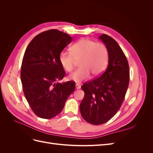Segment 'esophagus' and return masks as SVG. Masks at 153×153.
<instances>
[{
  "label": "esophagus",
  "instance_id": "obj_1",
  "mask_svg": "<svg viewBox=\"0 0 153 153\" xmlns=\"http://www.w3.org/2000/svg\"><path fill=\"white\" fill-rule=\"evenodd\" d=\"M75 88H76V89H80V86L78 84H76L75 85Z\"/></svg>",
  "mask_w": 153,
  "mask_h": 153
}]
</instances>
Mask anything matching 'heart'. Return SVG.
I'll use <instances>...</instances> for the list:
<instances>
[{
  "mask_svg": "<svg viewBox=\"0 0 153 153\" xmlns=\"http://www.w3.org/2000/svg\"><path fill=\"white\" fill-rule=\"evenodd\" d=\"M70 53L62 52L59 54V61L67 72H71L76 61L80 68L69 76V79L80 83L89 78L97 77L102 73L107 66L108 52L106 46L97 43L88 39H80L69 48Z\"/></svg>",
  "mask_w": 153,
  "mask_h": 153,
  "instance_id": "obj_1",
  "label": "heart"
}]
</instances>
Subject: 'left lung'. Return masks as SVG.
<instances>
[{
	"instance_id": "1",
	"label": "left lung",
	"mask_w": 153,
	"mask_h": 153,
	"mask_svg": "<svg viewBox=\"0 0 153 153\" xmlns=\"http://www.w3.org/2000/svg\"><path fill=\"white\" fill-rule=\"evenodd\" d=\"M99 39L108 49V65L102 75L81 87L85 95L80 105L82 117L94 125L106 123L117 112L129 82L128 62L119 44L106 34Z\"/></svg>"
}]
</instances>
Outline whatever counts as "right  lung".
I'll return each mask as SVG.
<instances>
[{
    "label": "right lung",
    "instance_id": "right-lung-1",
    "mask_svg": "<svg viewBox=\"0 0 153 153\" xmlns=\"http://www.w3.org/2000/svg\"><path fill=\"white\" fill-rule=\"evenodd\" d=\"M72 38L56 29L41 32L27 47L22 60L21 81L25 98L34 114L51 119L61 112L75 83H59L65 76L59 54Z\"/></svg>",
    "mask_w": 153,
    "mask_h": 153
}]
</instances>
